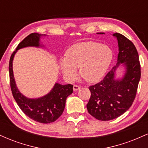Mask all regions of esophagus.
<instances>
[{"label": "esophagus", "mask_w": 148, "mask_h": 148, "mask_svg": "<svg viewBox=\"0 0 148 148\" xmlns=\"http://www.w3.org/2000/svg\"><path fill=\"white\" fill-rule=\"evenodd\" d=\"M80 88H81V86H78V85H74V86H73V90H74V91L78 90H79Z\"/></svg>", "instance_id": "esophagus-1"}]
</instances>
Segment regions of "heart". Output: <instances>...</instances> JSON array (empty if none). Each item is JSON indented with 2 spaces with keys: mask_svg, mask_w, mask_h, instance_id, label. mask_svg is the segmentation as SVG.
Wrapping results in <instances>:
<instances>
[{
  "mask_svg": "<svg viewBox=\"0 0 148 148\" xmlns=\"http://www.w3.org/2000/svg\"><path fill=\"white\" fill-rule=\"evenodd\" d=\"M113 52L108 46L95 42L75 44L67 49L65 58L60 60L62 74L69 81L79 74L88 83L97 82L105 75L111 61Z\"/></svg>",
  "mask_w": 148,
  "mask_h": 148,
  "instance_id": "obj_1",
  "label": "heart"
}]
</instances>
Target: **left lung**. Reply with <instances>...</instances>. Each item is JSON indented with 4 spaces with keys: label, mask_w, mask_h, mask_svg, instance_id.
Wrapping results in <instances>:
<instances>
[{
    "label": "left lung",
    "mask_w": 148,
    "mask_h": 148,
    "mask_svg": "<svg viewBox=\"0 0 148 148\" xmlns=\"http://www.w3.org/2000/svg\"><path fill=\"white\" fill-rule=\"evenodd\" d=\"M113 36L118 39L119 47L116 65L100 82L89 87L91 96L87 104L88 111L102 121L117 118L130 108L141 74L138 53L133 42L122 34L115 33ZM121 63L126 66V72L121 79H115L114 72Z\"/></svg>",
    "instance_id": "obj_1"
}]
</instances>
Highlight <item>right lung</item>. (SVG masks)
Wrapping results in <instances>:
<instances>
[{"label": "right lung", "instance_id": "right-lung-1", "mask_svg": "<svg viewBox=\"0 0 148 148\" xmlns=\"http://www.w3.org/2000/svg\"><path fill=\"white\" fill-rule=\"evenodd\" d=\"M42 35L33 33L28 35L18 44L16 51L11 55L9 62L10 83L12 93L21 111L32 120L47 124L56 121L63 113L66 99L73 92V85L56 84L51 91L47 95L38 99L25 97L18 90L15 84L12 70V60L18 49L26 47H40V39Z\"/></svg>", "mask_w": 148, "mask_h": 148}]
</instances>
